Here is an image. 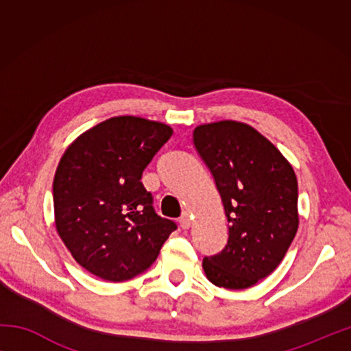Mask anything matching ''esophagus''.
Listing matches in <instances>:
<instances>
[{"label":"esophagus","mask_w":351,"mask_h":351,"mask_svg":"<svg viewBox=\"0 0 351 351\" xmlns=\"http://www.w3.org/2000/svg\"><path fill=\"white\" fill-rule=\"evenodd\" d=\"M190 224H192V217H190L189 212H184L180 217V226L182 229H189Z\"/></svg>","instance_id":"34e87169"}]
</instances>
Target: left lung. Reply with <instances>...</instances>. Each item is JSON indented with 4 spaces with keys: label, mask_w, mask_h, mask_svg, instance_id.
I'll return each mask as SVG.
<instances>
[{
    "label": "left lung",
    "mask_w": 351,
    "mask_h": 351,
    "mask_svg": "<svg viewBox=\"0 0 351 351\" xmlns=\"http://www.w3.org/2000/svg\"><path fill=\"white\" fill-rule=\"evenodd\" d=\"M193 145L229 223L228 243L204 257L203 269L217 287H252L280 265L299 228L294 170L265 136L241 122L199 125Z\"/></svg>",
    "instance_id": "left-lung-1"
}]
</instances>
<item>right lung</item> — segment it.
<instances>
[{
	"mask_svg": "<svg viewBox=\"0 0 351 351\" xmlns=\"http://www.w3.org/2000/svg\"><path fill=\"white\" fill-rule=\"evenodd\" d=\"M173 130L111 117L77 138L60 159L52 195L58 235L77 263L123 282L150 268L175 221L159 217L141 178Z\"/></svg>",
	"mask_w": 351,
	"mask_h": 351,
	"instance_id": "right-lung-1",
	"label": "right lung"
}]
</instances>
